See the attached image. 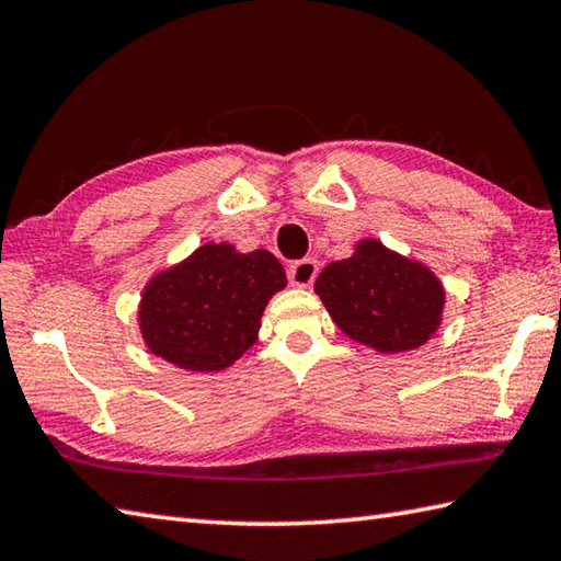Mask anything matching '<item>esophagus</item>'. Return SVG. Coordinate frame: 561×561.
<instances>
[{"instance_id": "esophagus-1", "label": "esophagus", "mask_w": 561, "mask_h": 561, "mask_svg": "<svg viewBox=\"0 0 561 561\" xmlns=\"http://www.w3.org/2000/svg\"><path fill=\"white\" fill-rule=\"evenodd\" d=\"M316 275H318V261H312V259L296 261L288 268V280H290V286H296V288H310L312 280H316Z\"/></svg>"}]
</instances>
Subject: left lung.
Segmentation results:
<instances>
[{
	"label": "left lung",
	"instance_id": "obj_1",
	"mask_svg": "<svg viewBox=\"0 0 561 561\" xmlns=\"http://www.w3.org/2000/svg\"><path fill=\"white\" fill-rule=\"evenodd\" d=\"M316 293L350 340L379 355L426 345L444 322L446 288L438 275L379 239H362L350 259L328 263Z\"/></svg>",
	"mask_w": 561,
	"mask_h": 561
}]
</instances>
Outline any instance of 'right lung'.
Masks as SVG:
<instances>
[{"instance_id": "right-lung-1", "label": "right lung", "mask_w": 561, "mask_h": 561, "mask_svg": "<svg viewBox=\"0 0 561 561\" xmlns=\"http://www.w3.org/2000/svg\"><path fill=\"white\" fill-rule=\"evenodd\" d=\"M286 286L271 251L209 241L145 283L137 328L154 357L186 371H221L259 340L265 306Z\"/></svg>"}]
</instances>
